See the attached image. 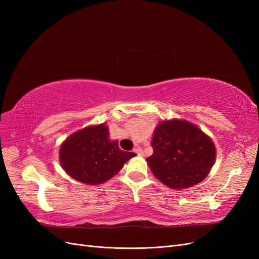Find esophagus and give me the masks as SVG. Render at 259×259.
Here are the masks:
<instances>
[{
  "label": "esophagus",
  "mask_w": 259,
  "mask_h": 259,
  "mask_svg": "<svg viewBox=\"0 0 259 259\" xmlns=\"http://www.w3.org/2000/svg\"><path fill=\"white\" fill-rule=\"evenodd\" d=\"M134 152H135L137 155H139V156H143V155H144V151H143L142 148H136V149H134Z\"/></svg>",
  "instance_id": "esophagus-1"
}]
</instances>
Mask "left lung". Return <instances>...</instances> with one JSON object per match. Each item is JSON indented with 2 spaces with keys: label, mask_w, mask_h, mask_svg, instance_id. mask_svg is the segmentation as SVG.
Here are the masks:
<instances>
[{
  "label": "left lung",
  "mask_w": 259,
  "mask_h": 259,
  "mask_svg": "<svg viewBox=\"0 0 259 259\" xmlns=\"http://www.w3.org/2000/svg\"><path fill=\"white\" fill-rule=\"evenodd\" d=\"M152 155L147 159L153 175L171 189H186L208 175L216 158L215 145L197 125L168 120L156 125Z\"/></svg>",
  "instance_id": "obj_1"
}]
</instances>
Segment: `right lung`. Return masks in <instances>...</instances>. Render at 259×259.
Masks as SVG:
<instances>
[{
  "label": "right lung",
  "instance_id": "add662e5",
  "mask_svg": "<svg viewBox=\"0 0 259 259\" xmlns=\"http://www.w3.org/2000/svg\"><path fill=\"white\" fill-rule=\"evenodd\" d=\"M135 155L121 150L117 140L109 139L106 124H99L70 135L60 147L59 161L69 176L94 186L112 178Z\"/></svg>",
  "mask_w": 259,
  "mask_h": 259
}]
</instances>
